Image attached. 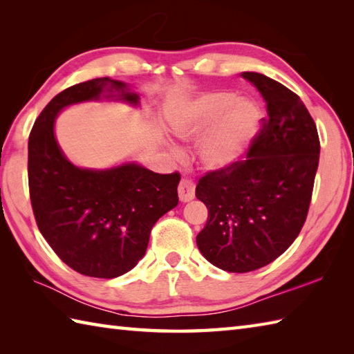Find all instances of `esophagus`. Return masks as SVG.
<instances>
[{
	"label": "esophagus",
	"instance_id": "1",
	"mask_svg": "<svg viewBox=\"0 0 354 354\" xmlns=\"http://www.w3.org/2000/svg\"><path fill=\"white\" fill-rule=\"evenodd\" d=\"M178 194L181 202H190L194 198V183L189 178H183L178 185Z\"/></svg>",
	"mask_w": 354,
	"mask_h": 354
}]
</instances>
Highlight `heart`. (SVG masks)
<instances>
[{
	"label": "heart",
	"mask_w": 354,
	"mask_h": 354,
	"mask_svg": "<svg viewBox=\"0 0 354 354\" xmlns=\"http://www.w3.org/2000/svg\"><path fill=\"white\" fill-rule=\"evenodd\" d=\"M261 120L257 102L214 91L199 95L179 111L171 131L185 141L199 140L207 133L199 146L201 162L209 170H223L245 160L259 137Z\"/></svg>",
	"instance_id": "1"
}]
</instances>
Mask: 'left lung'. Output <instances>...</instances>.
I'll return each mask as SVG.
<instances>
[{
    "mask_svg": "<svg viewBox=\"0 0 354 354\" xmlns=\"http://www.w3.org/2000/svg\"><path fill=\"white\" fill-rule=\"evenodd\" d=\"M266 102L245 160L199 179L196 198L208 219L196 243L227 272H251L272 263L301 231L319 162L317 124L299 97L260 73H242Z\"/></svg>",
    "mask_w": 354,
    "mask_h": 354,
    "instance_id": "obj_1",
    "label": "left lung"
}]
</instances>
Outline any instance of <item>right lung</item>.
<instances>
[{"label": "right lung", "mask_w": 354, "mask_h": 354, "mask_svg": "<svg viewBox=\"0 0 354 354\" xmlns=\"http://www.w3.org/2000/svg\"><path fill=\"white\" fill-rule=\"evenodd\" d=\"M102 99L140 102L124 82L99 77L64 89L44 108L28 137V189L37 228L57 257L82 275L115 278L145 257L155 222L178 205L181 175L135 162L80 169L66 160L55 137L57 114Z\"/></svg>", "instance_id": "right-lung-1"}]
</instances>
